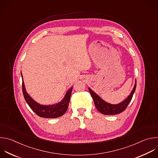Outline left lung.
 <instances>
[{
	"label": "left lung",
	"mask_w": 158,
	"mask_h": 158,
	"mask_svg": "<svg viewBox=\"0 0 158 158\" xmlns=\"http://www.w3.org/2000/svg\"><path fill=\"white\" fill-rule=\"evenodd\" d=\"M136 87V84H135L133 90L130 95L122 102L117 105H112L109 103H107L103 101L98 95H97L94 91H92L90 88H89V90L91 94V96L94 100V104L97 109L103 115H117L122 112H123L128 106L129 103L132 99L133 94L135 91Z\"/></svg>",
	"instance_id": "1"
}]
</instances>
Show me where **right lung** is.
Wrapping results in <instances>:
<instances>
[{
    "label": "right lung",
    "instance_id": "obj_1",
    "mask_svg": "<svg viewBox=\"0 0 158 158\" xmlns=\"http://www.w3.org/2000/svg\"><path fill=\"white\" fill-rule=\"evenodd\" d=\"M73 87L66 93L64 98L60 103L52 106H42L33 100L26 92L22 81V92L24 98L32 110L39 117L46 118H54L62 116L67 111Z\"/></svg>",
    "mask_w": 158,
    "mask_h": 158
}]
</instances>
